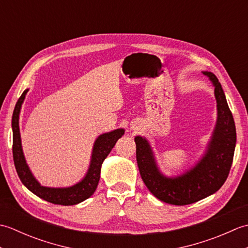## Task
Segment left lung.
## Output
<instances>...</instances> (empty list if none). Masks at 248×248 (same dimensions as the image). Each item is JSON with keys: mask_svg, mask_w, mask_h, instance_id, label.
<instances>
[{"mask_svg": "<svg viewBox=\"0 0 248 248\" xmlns=\"http://www.w3.org/2000/svg\"><path fill=\"white\" fill-rule=\"evenodd\" d=\"M214 87L217 100V123L210 140L198 161L175 176H166L160 170L155 151L145 136L136 135V161L146 186L166 203L189 204L217 192L228 177L232 164L236 132L222 85L212 72L202 71Z\"/></svg>", "mask_w": 248, "mask_h": 248, "instance_id": "1", "label": "left lung"}]
</instances>
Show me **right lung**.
Returning <instances> with one entry per match:
<instances>
[{
    "label": "right lung",
    "mask_w": 248,
    "mask_h": 248,
    "mask_svg": "<svg viewBox=\"0 0 248 248\" xmlns=\"http://www.w3.org/2000/svg\"><path fill=\"white\" fill-rule=\"evenodd\" d=\"M28 92L29 89H25L23 93L21 94V97L19 98L15 107L12 119L13 155L16 170H17L20 180L31 193L40 197L41 199L46 200V202L62 205L80 203L91 197L94 191H96L100 180L102 163L105 160V157L108 155L110 150L113 149L116 141L124 134V129H115L98 136L93 146L88 170L85 176L80 181L75 183L73 186L65 187H51L41 186L40 182L37 180L33 172H31L28 163H26L22 149V141H21L19 127L20 112Z\"/></svg>",
    "instance_id": "1"
}]
</instances>
